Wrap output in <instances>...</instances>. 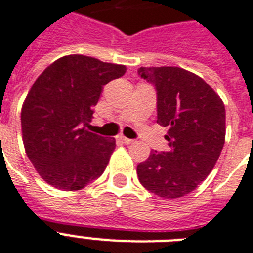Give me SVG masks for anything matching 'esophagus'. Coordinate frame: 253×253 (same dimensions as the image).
<instances>
[{"label": "esophagus", "mask_w": 253, "mask_h": 253, "mask_svg": "<svg viewBox=\"0 0 253 253\" xmlns=\"http://www.w3.org/2000/svg\"><path fill=\"white\" fill-rule=\"evenodd\" d=\"M119 139H120L123 143H125V145H130V143H133V142H134L133 139L126 138V137H124V135H120V137H119Z\"/></svg>", "instance_id": "esophagus-1"}]
</instances>
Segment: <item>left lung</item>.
Masks as SVG:
<instances>
[{
  "label": "left lung",
  "instance_id": "obj_1",
  "mask_svg": "<svg viewBox=\"0 0 253 253\" xmlns=\"http://www.w3.org/2000/svg\"><path fill=\"white\" fill-rule=\"evenodd\" d=\"M158 91V120L169 129L167 152L137 166L139 182L160 198L177 199L208 177L225 143V106L198 75L181 67H141Z\"/></svg>",
  "mask_w": 253,
  "mask_h": 253
}]
</instances>
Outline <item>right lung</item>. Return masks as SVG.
<instances>
[{
    "instance_id": "right-lung-1",
    "label": "right lung",
    "mask_w": 253,
    "mask_h": 253,
    "mask_svg": "<svg viewBox=\"0 0 253 253\" xmlns=\"http://www.w3.org/2000/svg\"><path fill=\"white\" fill-rule=\"evenodd\" d=\"M125 72L123 64L72 54L56 59L33 83L20 115L23 145L50 186L77 191L102 176L116 142L86 125L103 85Z\"/></svg>"
}]
</instances>
